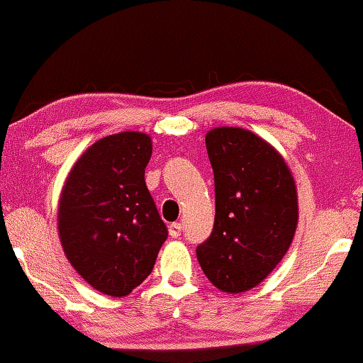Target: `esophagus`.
I'll use <instances>...</instances> for the list:
<instances>
[{
	"mask_svg": "<svg viewBox=\"0 0 363 363\" xmlns=\"http://www.w3.org/2000/svg\"><path fill=\"white\" fill-rule=\"evenodd\" d=\"M181 232H182V223L181 222H174V223L169 225L170 237H179V235H181Z\"/></svg>",
	"mask_w": 363,
	"mask_h": 363,
	"instance_id": "esophagus-1",
	"label": "esophagus"
}]
</instances>
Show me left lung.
<instances>
[{
	"label": "left lung",
	"instance_id": "left-lung-1",
	"mask_svg": "<svg viewBox=\"0 0 363 363\" xmlns=\"http://www.w3.org/2000/svg\"><path fill=\"white\" fill-rule=\"evenodd\" d=\"M215 176L213 232L196 254L227 294L254 289L289 251L298 222L297 187L278 150L242 128L206 135Z\"/></svg>",
	"mask_w": 363,
	"mask_h": 363
}]
</instances>
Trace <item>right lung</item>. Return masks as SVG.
Listing matches in <instances>:
<instances>
[{
	"label": "right lung",
	"mask_w": 363,
	"mask_h": 363,
	"mask_svg": "<svg viewBox=\"0 0 363 363\" xmlns=\"http://www.w3.org/2000/svg\"><path fill=\"white\" fill-rule=\"evenodd\" d=\"M152 138L123 131L95 141L62 186L57 232L68 261L111 297L131 294L152 273L167 227L145 182Z\"/></svg>",
	"instance_id": "1"
}]
</instances>
